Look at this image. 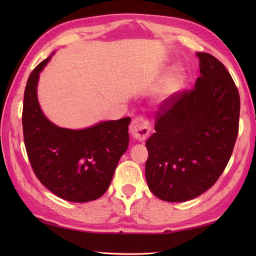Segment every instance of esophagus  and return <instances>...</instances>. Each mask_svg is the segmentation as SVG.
Returning a JSON list of instances; mask_svg holds the SVG:
<instances>
[{
    "mask_svg": "<svg viewBox=\"0 0 256 256\" xmlns=\"http://www.w3.org/2000/svg\"><path fill=\"white\" fill-rule=\"evenodd\" d=\"M152 131L150 124L144 118H135L130 124V134L138 140H144L150 136Z\"/></svg>",
    "mask_w": 256,
    "mask_h": 256,
    "instance_id": "obj_1",
    "label": "esophagus"
}]
</instances>
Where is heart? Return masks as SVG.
Instances as JSON below:
<instances>
[{
    "label": "heart",
    "instance_id": "obj_1",
    "mask_svg": "<svg viewBox=\"0 0 256 256\" xmlns=\"http://www.w3.org/2000/svg\"><path fill=\"white\" fill-rule=\"evenodd\" d=\"M182 82V74L180 72H172L170 76H167V78L164 80V82L160 86L158 96L162 100L168 99L172 96L175 92L179 89Z\"/></svg>",
    "mask_w": 256,
    "mask_h": 256
}]
</instances>
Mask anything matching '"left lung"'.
Here are the masks:
<instances>
[{"mask_svg":"<svg viewBox=\"0 0 256 256\" xmlns=\"http://www.w3.org/2000/svg\"><path fill=\"white\" fill-rule=\"evenodd\" d=\"M197 56L201 74L194 86L162 103L155 133L146 140L148 188L170 202L192 200L214 186L238 133L240 96L231 74L210 54Z\"/></svg>","mask_w":256,"mask_h":256,"instance_id":"8db88e82","label":"left lung"}]
</instances>
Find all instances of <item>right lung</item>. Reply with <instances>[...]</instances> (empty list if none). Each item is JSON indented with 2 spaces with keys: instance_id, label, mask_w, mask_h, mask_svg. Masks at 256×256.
<instances>
[{
  "instance_id": "right-lung-1",
  "label": "right lung",
  "mask_w": 256,
  "mask_h": 256,
  "mask_svg": "<svg viewBox=\"0 0 256 256\" xmlns=\"http://www.w3.org/2000/svg\"><path fill=\"white\" fill-rule=\"evenodd\" d=\"M48 57L32 70L25 86L24 143L36 177L59 198L72 202L92 201L104 194L128 150L130 118L100 122L84 130L52 123L37 100V82Z\"/></svg>"
}]
</instances>
